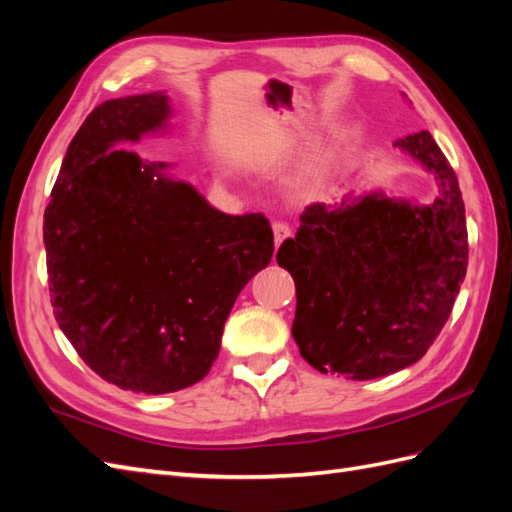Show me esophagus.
Instances as JSON below:
<instances>
[{
    "instance_id": "obj_1",
    "label": "esophagus",
    "mask_w": 512,
    "mask_h": 512,
    "mask_svg": "<svg viewBox=\"0 0 512 512\" xmlns=\"http://www.w3.org/2000/svg\"><path fill=\"white\" fill-rule=\"evenodd\" d=\"M273 228V241H275V247H280L284 239L290 237V226L284 224V222H273L271 224Z\"/></svg>"
}]
</instances>
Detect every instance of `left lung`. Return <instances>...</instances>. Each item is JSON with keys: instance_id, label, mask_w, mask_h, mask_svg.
<instances>
[{"instance_id": "8db88e82", "label": "left lung", "mask_w": 512, "mask_h": 512, "mask_svg": "<svg viewBox=\"0 0 512 512\" xmlns=\"http://www.w3.org/2000/svg\"><path fill=\"white\" fill-rule=\"evenodd\" d=\"M438 181L427 207L369 194L301 213L277 252L297 288L292 335L322 374L369 380L416 363L446 324L468 269L466 207L427 130L395 143Z\"/></svg>"}]
</instances>
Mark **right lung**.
Returning <instances> with one entry per match:
<instances>
[{
  "mask_svg": "<svg viewBox=\"0 0 512 512\" xmlns=\"http://www.w3.org/2000/svg\"><path fill=\"white\" fill-rule=\"evenodd\" d=\"M164 94L106 100L72 138L44 211L55 320L81 359L123 391L203 380L239 292L273 256L262 213L226 215L121 141L162 128Z\"/></svg>",
  "mask_w": 512,
  "mask_h": 512,
  "instance_id": "1",
  "label": "right lung"
}]
</instances>
